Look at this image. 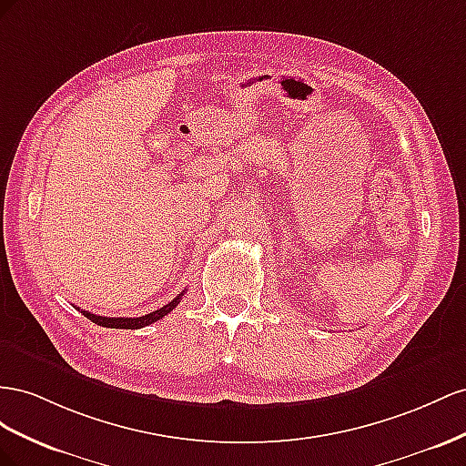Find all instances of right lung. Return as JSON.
Segmentation results:
<instances>
[{
	"instance_id": "right-lung-1",
	"label": "right lung",
	"mask_w": 466,
	"mask_h": 466,
	"mask_svg": "<svg viewBox=\"0 0 466 466\" xmlns=\"http://www.w3.org/2000/svg\"><path fill=\"white\" fill-rule=\"evenodd\" d=\"M185 295V290L181 292L179 297H176L171 302H167L166 307L157 309L150 314H144V316H138V318H107V316H97V314H91L87 310H82L86 318H89L91 322H96L97 326H103V328H116V329H138V328H144V326H150L157 320H162L164 316H167L171 310H174L177 304L181 302V297ZM79 310V309H77Z\"/></svg>"
}]
</instances>
